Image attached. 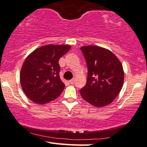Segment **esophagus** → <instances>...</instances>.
<instances>
[{
	"instance_id": "obj_1",
	"label": "esophagus",
	"mask_w": 147,
	"mask_h": 147,
	"mask_svg": "<svg viewBox=\"0 0 147 147\" xmlns=\"http://www.w3.org/2000/svg\"><path fill=\"white\" fill-rule=\"evenodd\" d=\"M75 79H70V81H69V82H70V84H74L75 83Z\"/></svg>"
}]
</instances>
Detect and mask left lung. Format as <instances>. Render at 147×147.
Returning <instances> with one entry per match:
<instances>
[{
	"label": "left lung",
	"instance_id": "1",
	"mask_svg": "<svg viewBox=\"0 0 147 147\" xmlns=\"http://www.w3.org/2000/svg\"><path fill=\"white\" fill-rule=\"evenodd\" d=\"M80 48L88 65L87 82L80 90L81 95L96 107L109 105L123 86L124 72L122 63L108 49L97 45Z\"/></svg>",
	"mask_w": 147,
	"mask_h": 147
}]
</instances>
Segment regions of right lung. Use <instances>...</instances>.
I'll return each mask as SVG.
<instances>
[{"label": "right lung", "instance_id": "1", "mask_svg": "<svg viewBox=\"0 0 147 147\" xmlns=\"http://www.w3.org/2000/svg\"><path fill=\"white\" fill-rule=\"evenodd\" d=\"M70 48L69 45H43L26 57L20 72V82L30 100L44 104L61 95L65 84L59 75V60Z\"/></svg>", "mask_w": 147, "mask_h": 147}]
</instances>
